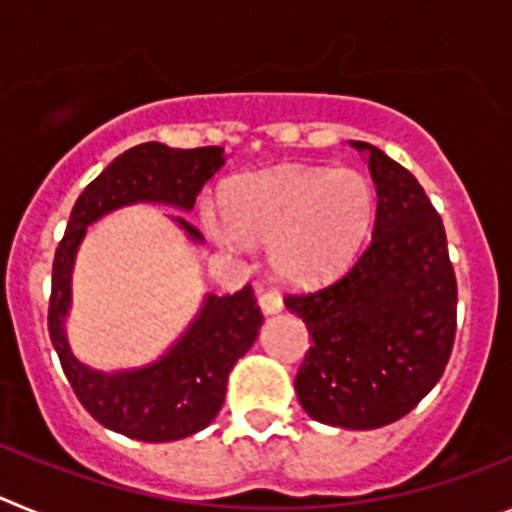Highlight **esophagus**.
<instances>
[{"label": "esophagus", "mask_w": 512, "mask_h": 512, "mask_svg": "<svg viewBox=\"0 0 512 512\" xmlns=\"http://www.w3.org/2000/svg\"><path fill=\"white\" fill-rule=\"evenodd\" d=\"M259 305L266 315H274V312L282 310V297H279L274 289H264L259 295Z\"/></svg>", "instance_id": "34e87169"}]
</instances>
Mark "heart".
<instances>
[{"label": "heart", "instance_id": "1", "mask_svg": "<svg viewBox=\"0 0 512 512\" xmlns=\"http://www.w3.org/2000/svg\"><path fill=\"white\" fill-rule=\"evenodd\" d=\"M377 192L364 174L330 166H277L223 192V215L207 210L223 246L274 243L271 264L292 284L338 277L372 233Z\"/></svg>", "mask_w": 512, "mask_h": 512}]
</instances>
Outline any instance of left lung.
Instances as JSON below:
<instances>
[{
	"label": "left lung",
	"mask_w": 512,
	"mask_h": 512,
	"mask_svg": "<svg viewBox=\"0 0 512 512\" xmlns=\"http://www.w3.org/2000/svg\"><path fill=\"white\" fill-rule=\"evenodd\" d=\"M351 146L377 184L372 241L338 282L284 305L312 336L295 377L305 413L369 431L408 415L441 379L456 336V277L418 179L377 146Z\"/></svg>",
	"instance_id": "8db88e82"
}]
</instances>
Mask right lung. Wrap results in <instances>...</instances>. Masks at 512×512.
<instances>
[{
	"mask_svg": "<svg viewBox=\"0 0 512 512\" xmlns=\"http://www.w3.org/2000/svg\"><path fill=\"white\" fill-rule=\"evenodd\" d=\"M225 164V148H169L140 143L120 153L102 174L79 194L69 225L53 259L48 333L61 359L63 374L79 402L97 423L110 431L148 443L179 441L202 431L215 420L225 402L228 374L235 361L253 346L264 323L251 284L235 295H207L184 336L164 356L143 369L104 374L89 369L71 354L66 315L71 307V271L76 248L87 228L117 207L135 202L192 210L197 194ZM194 243L200 230L176 217Z\"/></svg>",
	"mask_w": 512,
	"mask_h": 512,
	"instance_id": "add662e5",
	"label": "right lung"
}]
</instances>
